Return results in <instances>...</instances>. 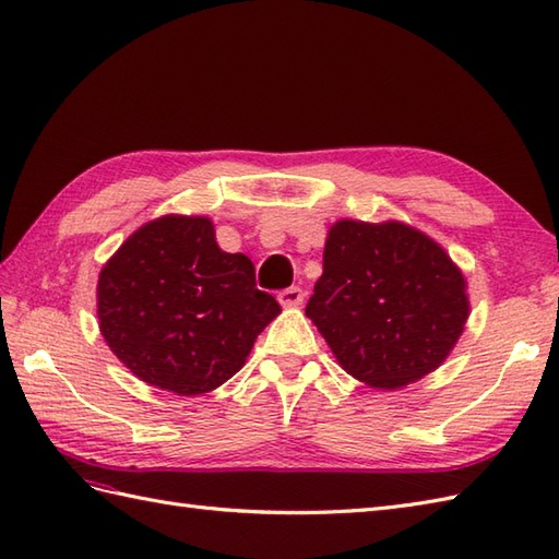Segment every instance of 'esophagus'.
Listing matches in <instances>:
<instances>
[{
    "instance_id": "obj_1",
    "label": "esophagus",
    "mask_w": 559,
    "mask_h": 559,
    "mask_svg": "<svg viewBox=\"0 0 559 559\" xmlns=\"http://www.w3.org/2000/svg\"><path fill=\"white\" fill-rule=\"evenodd\" d=\"M302 299H305V290L295 288V285L293 288H285L278 293V302L283 307H297V305H302Z\"/></svg>"
}]
</instances>
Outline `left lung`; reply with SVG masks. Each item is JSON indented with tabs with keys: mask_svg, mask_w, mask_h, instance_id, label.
Returning <instances> with one entry per match:
<instances>
[{
	"mask_svg": "<svg viewBox=\"0 0 559 559\" xmlns=\"http://www.w3.org/2000/svg\"><path fill=\"white\" fill-rule=\"evenodd\" d=\"M307 317L352 378L399 390L447 361L469 317L467 281L416 226L340 219Z\"/></svg>",
	"mask_w": 559,
	"mask_h": 559,
	"instance_id": "obj_1",
	"label": "left lung"
}]
</instances>
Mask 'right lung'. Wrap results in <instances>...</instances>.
<instances>
[{
    "label": "right lung",
    "mask_w": 559,
    "mask_h": 559,
    "mask_svg": "<svg viewBox=\"0 0 559 559\" xmlns=\"http://www.w3.org/2000/svg\"><path fill=\"white\" fill-rule=\"evenodd\" d=\"M96 313L106 345L139 380L198 396L246 366L281 307L254 288L246 254L217 246L210 217L165 214L104 264Z\"/></svg>",
    "instance_id": "add662e5"
}]
</instances>
